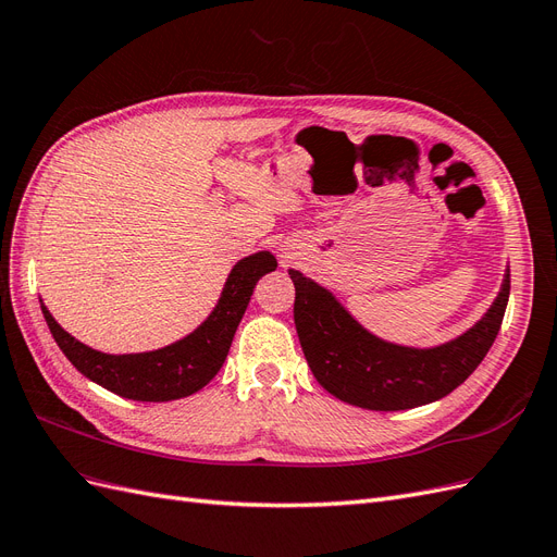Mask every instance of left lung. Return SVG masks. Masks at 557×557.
Masks as SVG:
<instances>
[{
  "label": "left lung",
  "mask_w": 557,
  "mask_h": 557,
  "mask_svg": "<svg viewBox=\"0 0 557 557\" xmlns=\"http://www.w3.org/2000/svg\"><path fill=\"white\" fill-rule=\"evenodd\" d=\"M290 278L295 327L315 381L336 399L369 411L413 409L465 383L491 350L511 290L507 274L493 307L474 327L444 346L423 350L376 339L318 283L295 269Z\"/></svg>",
  "instance_id": "1"
}]
</instances>
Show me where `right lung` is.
Returning a JSON list of instances; mask_svg holds the SVG:
<instances>
[{"instance_id":"right-lung-1","label":"right lung","mask_w":557,"mask_h":557,"mask_svg":"<svg viewBox=\"0 0 557 557\" xmlns=\"http://www.w3.org/2000/svg\"><path fill=\"white\" fill-rule=\"evenodd\" d=\"M276 269L272 252H256L234 264L213 313L185 339L150 352L107 356L64 332L41 305L50 334L83 376L137 401H172L201 391L223 367L256 283Z\"/></svg>"}]
</instances>
